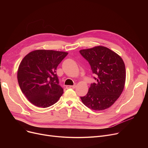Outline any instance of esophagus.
I'll list each match as a JSON object with an SVG mask.
<instances>
[{"instance_id":"34e87169","label":"esophagus","mask_w":148,"mask_h":148,"mask_svg":"<svg viewBox=\"0 0 148 148\" xmlns=\"http://www.w3.org/2000/svg\"><path fill=\"white\" fill-rule=\"evenodd\" d=\"M75 88V85H74V86H71V85H68V86H66V89H74Z\"/></svg>"}]
</instances>
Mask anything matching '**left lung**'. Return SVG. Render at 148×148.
<instances>
[{
    "mask_svg": "<svg viewBox=\"0 0 148 148\" xmlns=\"http://www.w3.org/2000/svg\"><path fill=\"white\" fill-rule=\"evenodd\" d=\"M89 63L97 81L90 84L88 94L81 97L83 103L94 110L112 106L121 95L125 86V64L117 53L103 46L80 50Z\"/></svg>",
    "mask_w": 148,
    "mask_h": 148,
    "instance_id": "1",
    "label": "left lung"
}]
</instances>
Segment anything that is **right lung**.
<instances>
[{"label": "right lung", "mask_w": 148, "mask_h": 148, "mask_svg": "<svg viewBox=\"0 0 148 148\" xmlns=\"http://www.w3.org/2000/svg\"><path fill=\"white\" fill-rule=\"evenodd\" d=\"M68 53L37 50L23 59L17 71L20 88L29 101L46 108L53 105L64 93L56 70Z\"/></svg>", "instance_id": "add662e5"}]
</instances>
